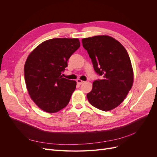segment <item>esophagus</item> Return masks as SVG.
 Masks as SVG:
<instances>
[{
  "label": "esophagus",
  "instance_id": "1",
  "mask_svg": "<svg viewBox=\"0 0 157 157\" xmlns=\"http://www.w3.org/2000/svg\"><path fill=\"white\" fill-rule=\"evenodd\" d=\"M77 82L79 85H81V84H82L84 82V81H83V80H81L80 79H77Z\"/></svg>",
  "mask_w": 157,
  "mask_h": 157
}]
</instances>
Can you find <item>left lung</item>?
<instances>
[{"label":"left lung","instance_id":"1","mask_svg":"<svg viewBox=\"0 0 157 157\" xmlns=\"http://www.w3.org/2000/svg\"><path fill=\"white\" fill-rule=\"evenodd\" d=\"M95 71L102 79L95 80L87 94L90 103L100 110H112L124 101L132 88L134 73L125 48L114 38L99 35L82 39Z\"/></svg>","mask_w":157,"mask_h":157}]
</instances>
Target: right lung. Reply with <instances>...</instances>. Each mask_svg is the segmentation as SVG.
I'll return each instance as SVG.
<instances>
[{
  "label": "right lung",
  "instance_id": "add662e5",
  "mask_svg": "<svg viewBox=\"0 0 157 157\" xmlns=\"http://www.w3.org/2000/svg\"><path fill=\"white\" fill-rule=\"evenodd\" d=\"M80 46L78 39L56 38L43 42L28 56L24 66L27 89L42 110L56 113L67 105L77 82L61 74Z\"/></svg>",
  "mask_w": 157,
  "mask_h": 157
}]
</instances>
